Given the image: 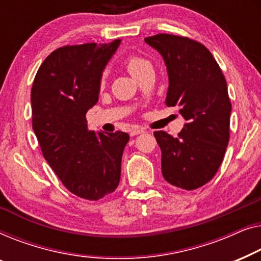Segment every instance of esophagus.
<instances>
[{"label": "esophagus", "instance_id": "1", "mask_svg": "<svg viewBox=\"0 0 261 261\" xmlns=\"http://www.w3.org/2000/svg\"><path fill=\"white\" fill-rule=\"evenodd\" d=\"M145 130L144 129H141V127H135V129H132L130 135L131 136H137V135H141V134H144Z\"/></svg>", "mask_w": 261, "mask_h": 261}]
</instances>
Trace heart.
I'll return each mask as SVG.
<instances>
[{
    "label": "heart",
    "instance_id": "b5f03b06",
    "mask_svg": "<svg viewBox=\"0 0 261 261\" xmlns=\"http://www.w3.org/2000/svg\"><path fill=\"white\" fill-rule=\"evenodd\" d=\"M148 65H150L148 60H145V59L137 57V56H131L127 58L125 61V66H126L127 71H129V73L132 76H135L143 67H145V66H148ZM104 80H105V73L102 74L101 83H104Z\"/></svg>",
    "mask_w": 261,
    "mask_h": 261
}]
</instances>
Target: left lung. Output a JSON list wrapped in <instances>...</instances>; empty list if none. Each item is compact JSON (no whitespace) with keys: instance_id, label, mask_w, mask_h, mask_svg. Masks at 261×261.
Segmentation results:
<instances>
[{"instance_id":"obj_1","label":"left lung","mask_w":261,"mask_h":261,"mask_svg":"<svg viewBox=\"0 0 261 261\" xmlns=\"http://www.w3.org/2000/svg\"><path fill=\"white\" fill-rule=\"evenodd\" d=\"M144 41L166 62V105L178 106L187 120L176 138L153 132L162 151V175L181 189L200 188L214 177L228 145L232 105L226 79L212 53L195 40L157 34Z\"/></svg>"}]
</instances>
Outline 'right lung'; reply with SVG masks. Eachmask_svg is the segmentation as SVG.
<instances>
[{"instance_id":"1","label":"right lung","mask_w":261,"mask_h":261,"mask_svg":"<svg viewBox=\"0 0 261 261\" xmlns=\"http://www.w3.org/2000/svg\"><path fill=\"white\" fill-rule=\"evenodd\" d=\"M120 41L60 47L40 66L32 87V125L43 157L69 192L91 201L117 189L130 139L122 131H89L86 120Z\"/></svg>"}]
</instances>
